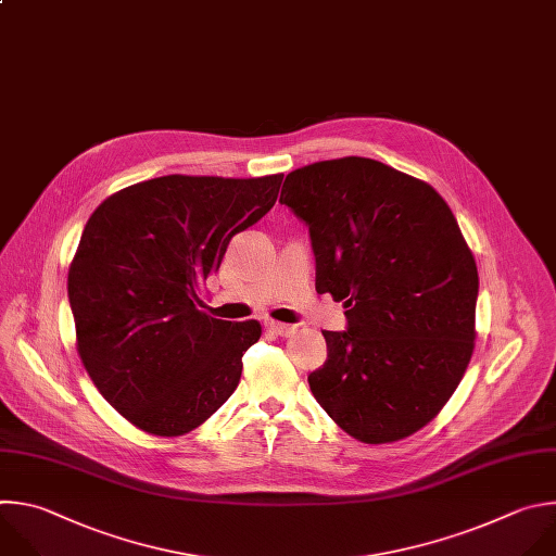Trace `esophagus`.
<instances>
[{
	"instance_id": "obj_1",
	"label": "esophagus",
	"mask_w": 556,
	"mask_h": 556,
	"mask_svg": "<svg viewBox=\"0 0 556 556\" xmlns=\"http://www.w3.org/2000/svg\"><path fill=\"white\" fill-rule=\"evenodd\" d=\"M265 326H267L269 330H274L276 336H280V338H289V336H293V332H295V326L282 324V321H276V319H267Z\"/></svg>"
}]
</instances>
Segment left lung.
I'll return each instance as SVG.
<instances>
[{
	"label": "left lung",
	"mask_w": 556,
	"mask_h": 556,
	"mask_svg": "<svg viewBox=\"0 0 556 556\" xmlns=\"http://www.w3.org/2000/svg\"><path fill=\"white\" fill-rule=\"evenodd\" d=\"M280 203L308 226L317 293L344 302L349 319L321 330L313 396L368 445L418 431L473 355L480 280L454 212L429 184L368 157L289 173Z\"/></svg>",
	"instance_id": "8db88e82"
}]
</instances>
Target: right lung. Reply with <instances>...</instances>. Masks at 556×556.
I'll return each mask as SVG.
<instances>
[{"mask_svg":"<svg viewBox=\"0 0 556 556\" xmlns=\"http://www.w3.org/2000/svg\"><path fill=\"white\" fill-rule=\"evenodd\" d=\"M282 177H155L89 216L67 274L76 349L98 392L136 427L188 433L237 390L261 324L210 317L199 287L232 237L274 207Z\"/></svg>","mask_w":556,"mask_h":556,"instance_id":"obj_1","label":"right lung"}]
</instances>
